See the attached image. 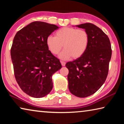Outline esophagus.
<instances>
[{
  "instance_id": "34e87169",
  "label": "esophagus",
  "mask_w": 124,
  "mask_h": 124,
  "mask_svg": "<svg viewBox=\"0 0 124 124\" xmlns=\"http://www.w3.org/2000/svg\"><path fill=\"white\" fill-rule=\"evenodd\" d=\"M61 63L62 66H65V65H66V62L64 61H61Z\"/></svg>"
}]
</instances>
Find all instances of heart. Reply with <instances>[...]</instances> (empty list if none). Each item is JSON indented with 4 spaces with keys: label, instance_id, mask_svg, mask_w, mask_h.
<instances>
[{
    "label": "heart",
    "instance_id": "1",
    "mask_svg": "<svg viewBox=\"0 0 124 124\" xmlns=\"http://www.w3.org/2000/svg\"><path fill=\"white\" fill-rule=\"evenodd\" d=\"M89 43V35L86 31L69 27L61 28L54 37L50 35L46 39L48 49L54 54L59 53L63 45L64 49L59 55L62 60L80 57L87 50Z\"/></svg>",
    "mask_w": 124,
    "mask_h": 124
}]
</instances>
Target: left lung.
Listing matches in <instances>:
<instances>
[{
  "label": "left lung",
  "instance_id": "1",
  "mask_svg": "<svg viewBox=\"0 0 124 124\" xmlns=\"http://www.w3.org/2000/svg\"><path fill=\"white\" fill-rule=\"evenodd\" d=\"M76 26L89 34V45L83 56L67 62L66 66L69 70V90L83 98L95 93L105 82L112 50L107 35L95 24L86 23Z\"/></svg>",
  "mask_w": 124,
  "mask_h": 124
}]
</instances>
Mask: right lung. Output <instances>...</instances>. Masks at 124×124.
Here are the masks:
<instances>
[{"label":"right lung","mask_w":124,"mask_h":124,"mask_svg":"<svg viewBox=\"0 0 124 124\" xmlns=\"http://www.w3.org/2000/svg\"><path fill=\"white\" fill-rule=\"evenodd\" d=\"M58 28L54 24L33 22L14 38L11 57L15 77L22 91L31 97L40 98L50 93L52 75L62 68L46 44L47 38Z\"/></svg>","instance_id":"right-lung-1"}]
</instances>
